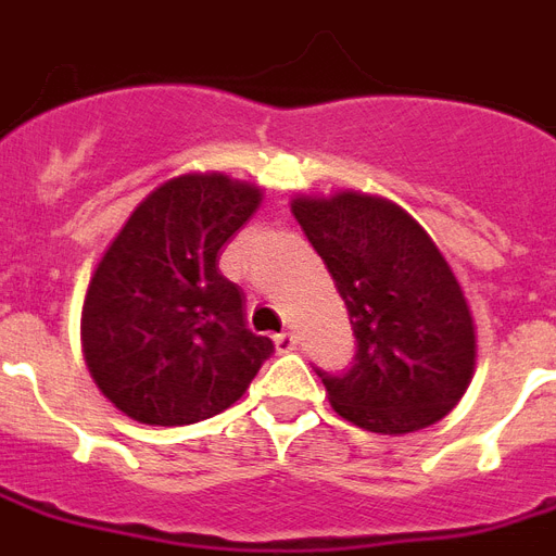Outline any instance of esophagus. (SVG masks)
<instances>
[{"label": "esophagus", "instance_id": "esophagus-1", "mask_svg": "<svg viewBox=\"0 0 556 556\" xmlns=\"http://www.w3.org/2000/svg\"><path fill=\"white\" fill-rule=\"evenodd\" d=\"M274 345H277L279 354H288V351L296 349V333L293 331H282L274 337Z\"/></svg>", "mask_w": 556, "mask_h": 556}]
</instances>
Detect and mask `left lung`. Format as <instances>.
<instances>
[{"label":"left lung","mask_w":556,"mask_h":556,"mask_svg":"<svg viewBox=\"0 0 556 556\" xmlns=\"http://www.w3.org/2000/svg\"><path fill=\"white\" fill-rule=\"evenodd\" d=\"M349 308L356 363L323 377L331 408L356 428L403 437L448 417L471 386L477 328L466 291L422 225L359 191L293 197Z\"/></svg>","instance_id":"1"}]
</instances>
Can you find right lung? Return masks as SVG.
<instances>
[{
	"instance_id": "1",
	"label": "right lung",
	"mask_w": 556,
	"mask_h": 556,
	"mask_svg": "<svg viewBox=\"0 0 556 556\" xmlns=\"http://www.w3.org/2000/svg\"><path fill=\"white\" fill-rule=\"evenodd\" d=\"M263 202L231 176L179 174L153 188L90 274L83 354L102 394L146 426H191L245 394L268 337L248 331L219 248Z\"/></svg>"
}]
</instances>
